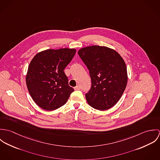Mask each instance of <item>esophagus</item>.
<instances>
[{
	"mask_svg": "<svg viewBox=\"0 0 160 160\" xmlns=\"http://www.w3.org/2000/svg\"><path fill=\"white\" fill-rule=\"evenodd\" d=\"M80 89H81V88H80L79 86H76V87L74 88V90H76V91H79V90H80Z\"/></svg>",
	"mask_w": 160,
	"mask_h": 160,
	"instance_id": "obj_1",
	"label": "esophagus"
}]
</instances>
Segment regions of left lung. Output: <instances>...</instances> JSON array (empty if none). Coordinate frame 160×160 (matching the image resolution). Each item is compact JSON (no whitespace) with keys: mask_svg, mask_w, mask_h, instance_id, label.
Wrapping results in <instances>:
<instances>
[{"mask_svg":"<svg viewBox=\"0 0 160 160\" xmlns=\"http://www.w3.org/2000/svg\"><path fill=\"white\" fill-rule=\"evenodd\" d=\"M78 54L89 70L92 86L86 93L88 103L98 110H107L119 101L128 82L126 63L113 49L92 46L79 49Z\"/></svg>","mask_w":160,"mask_h":160,"instance_id":"8db88e82","label":"left lung"}]
</instances>
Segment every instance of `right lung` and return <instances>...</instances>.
I'll use <instances>...</instances> for the list:
<instances>
[{
	"instance_id": "1",
	"label": "right lung",
	"mask_w": 160,
	"mask_h": 160,
	"mask_svg": "<svg viewBox=\"0 0 160 160\" xmlns=\"http://www.w3.org/2000/svg\"><path fill=\"white\" fill-rule=\"evenodd\" d=\"M76 52L74 48L48 49L37 53L26 76L28 90L41 108L52 111L64 105L74 91L64 69Z\"/></svg>"
}]
</instances>
